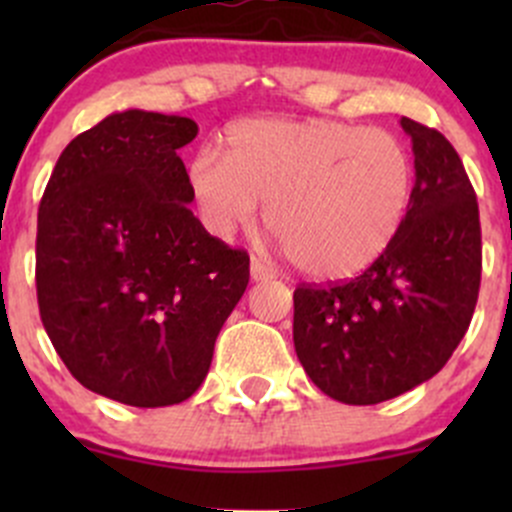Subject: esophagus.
I'll return each instance as SVG.
<instances>
[{"mask_svg":"<svg viewBox=\"0 0 512 512\" xmlns=\"http://www.w3.org/2000/svg\"><path fill=\"white\" fill-rule=\"evenodd\" d=\"M272 270L267 265H262L260 260H252L250 262V280L252 282H265V280H272Z\"/></svg>","mask_w":512,"mask_h":512,"instance_id":"esophagus-1","label":"esophagus"}]
</instances>
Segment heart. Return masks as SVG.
<instances>
[{
    "instance_id": "b5f03b06",
    "label": "heart",
    "mask_w": 512,
    "mask_h": 512,
    "mask_svg": "<svg viewBox=\"0 0 512 512\" xmlns=\"http://www.w3.org/2000/svg\"><path fill=\"white\" fill-rule=\"evenodd\" d=\"M220 148L200 151L188 168L205 227L230 240L267 203L270 230L317 280H347L374 265L409 213L414 160L384 128L250 118L232 123Z\"/></svg>"
}]
</instances>
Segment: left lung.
<instances>
[{"label": "left lung", "mask_w": 512, "mask_h": 512, "mask_svg": "<svg viewBox=\"0 0 512 512\" xmlns=\"http://www.w3.org/2000/svg\"><path fill=\"white\" fill-rule=\"evenodd\" d=\"M414 151L409 213L389 250L339 285L294 289V352L334 401L371 406L436 376L461 344L480 287V220L456 148L401 116Z\"/></svg>", "instance_id": "obj_1"}]
</instances>
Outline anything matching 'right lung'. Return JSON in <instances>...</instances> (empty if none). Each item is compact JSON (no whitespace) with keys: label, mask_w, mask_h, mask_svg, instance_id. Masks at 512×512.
<instances>
[{"label":"right lung","mask_w":512,"mask_h":512,"mask_svg":"<svg viewBox=\"0 0 512 512\" xmlns=\"http://www.w3.org/2000/svg\"><path fill=\"white\" fill-rule=\"evenodd\" d=\"M185 116L128 108L64 148L39 205L36 297L76 381L138 409L190 399L250 257L190 213Z\"/></svg>","instance_id":"1"}]
</instances>
